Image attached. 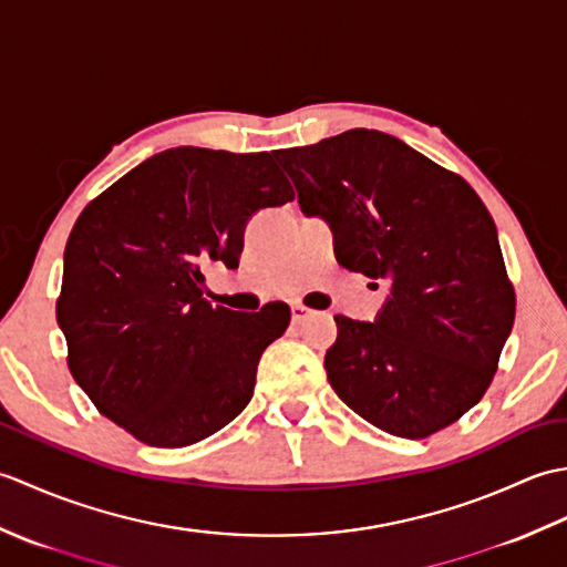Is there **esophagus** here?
Here are the masks:
<instances>
[{
	"mask_svg": "<svg viewBox=\"0 0 567 567\" xmlns=\"http://www.w3.org/2000/svg\"><path fill=\"white\" fill-rule=\"evenodd\" d=\"M311 317V309H307V307H302V305H292V321L295 323H302V321H307Z\"/></svg>",
	"mask_w": 567,
	"mask_h": 567,
	"instance_id": "obj_1",
	"label": "esophagus"
}]
</instances>
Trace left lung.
<instances>
[{
  "label": "left lung",
  "instance_id": "obj_1",
  "mask_svg": "<svg viewBox=\"0 0 567 567\" xmlns=\"http://www.w3.org/2000/svg\"><path fill=\"white\" fill-rule=\"evenodd\" d=\"M346 270L388 280L375 321L336 317V394L400 439H426L483 400L514 327L497 226L461 175L382 131L275 151Z\"/></svg>",
  "mask_w": 567,
  "mask_h": 567
}]
</instances>
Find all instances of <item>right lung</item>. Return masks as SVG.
<instances>
[{
	"instance_id": "1",
	"label": "right lung",
	"mask_w": 567,
	"mask_h": 567,
	"mask_svg": "<svg viewBox=\"0 0 567 567\" xmlns=\"http://www.w3.org/2000/svg\"><path fill=\"white\" fill-rule=\"evenodd\" d=\"M292 199L272 153L179 146L84 207L55 315L72 378L106 419L155 449H183L244 412L290 307H212L204 268H238L250 216Z\"/></svg>"
}]
</instances>
